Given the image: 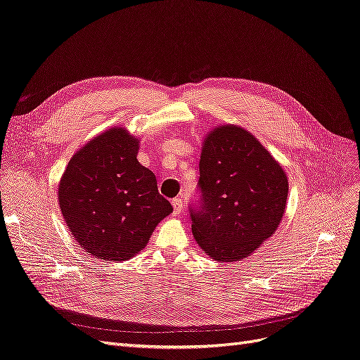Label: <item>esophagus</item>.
<instances>
[{
    "label": "esophagus",
    "mask_w": 360,
    "mask_h": 360,
    "mask_svg": "<svg viewBox=\"0 0 360 360\" xmlns=\"http://www.w3.org/2000/svg\"><path fill=\"white\" fill-rule=\"evenodd\" d=\"M172 206H174V212L175 214H181L182 210H184V201H182V197H176L172 200Z\"/></svg>",
    "instance_id": "34e87169"
}]
</instances>
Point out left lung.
<instances>
[{
	"label": "left lung",
	"instance_id": "1",
	"mask_svg": "<svg viewBox=\"0 0 360 360\" xmlns=\"http://www.w3.org/2000/svg\"><path fill=\"white\" fill-rule=\"evenodd\" d=\"M198 200L190 206L193 233L216 262L252 255L276 231L288 195L281 165L243 128L224 124L206 138Z\"/></svg>",
	"mask_w": 360,
	"mask_h": 360
}]
</instances>
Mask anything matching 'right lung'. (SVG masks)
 Returning a JSON list of instances; mask_svg holds the SVG:
<instances>
[{"label":"right lung","instance_id":"add662e5","mask_svg":"<svg viewBox=\"0 0 360 360\" xmlns=\"http://www.w3.org/2000/svg\"><path fill=\"white\" fill-rule=\"evenodd\" d=\"M138 146L127 129L105 131L73 155L60 181L61 213L94 257L131 259L174 210L153 172L136 160Z\"/></svg>","mask_w":360,"mask_h":360}]
</instances>
